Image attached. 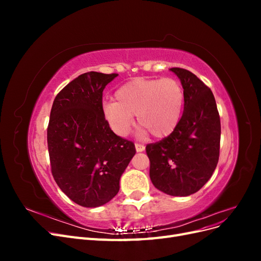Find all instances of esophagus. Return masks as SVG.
I'll return each mask as SVG.
<instances>
[{"instance_id":"esophagus-1","label":"esophagus","mask_w":261,"mask_h":261,"mask_svg":"<svg viewBox=\"0 0 261 261\" xmlns=\"http://www.w3.org/2000/svg\"><path fill=\"white\" fill-rule=\"evenodd\" d=\"M135 148H136V151L137 152H143L145 150V146L144 145H140V144H135Z\"/></svg>"}]
</instances>
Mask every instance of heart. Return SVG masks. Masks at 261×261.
I'll use <instances>...</instances> for the list:
<instances>
[{
    "instance_id": "b5f03b06",
    "label": "heart",
    "mask_w": 261,
    "mask_h": 261,
    "mask_svg": "<svg viewBox=\"0 0 261 261\" xmlns=\"http://www.w3.org/2000/svg\"><path fill=\"white\" fill-rule=\"evenodd\" d=\"M115 99L116 102H105L102 115L117 136L128 135L136 115L141 135L149 132L155 138H163L178 125L185 94L180 83L174 78H139L123 85L115 92Z\"/></svg>"
}]
</instances>
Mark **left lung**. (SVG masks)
Instances as JSON below:
<instances>
[{
	"label": "left lung",
	"instance_id": "8db88e82",
	"mask_svg": "<svg viewBox=\"0 0 261 261\" xmlns=\"http://www.w3.org/2000/svg\"><path fill=\"white\" fill-rule=\"evenodd\" d=\"M184 89V112L172 134L146 152L150 160V179L170 196H189L198 192L215 172L219 161L221 124L210 88L184 68H170Z\"/></svg>",
	"mask_w": 261,
	"mask_h": 261
}]
</instances>
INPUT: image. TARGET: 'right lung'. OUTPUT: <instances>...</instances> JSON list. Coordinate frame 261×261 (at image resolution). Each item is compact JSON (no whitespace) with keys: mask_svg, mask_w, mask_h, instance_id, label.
Wrapping results in <instances>:
<instances>
[{"mask_svg":"<svg viewBox=\"0 0 261 261\" xmlns=\"http://www.w3.org/2000/svg\"><path fill=\"white\" fill-rule=\"evenodd\" d=\"M117 74L88 72L53 101L48 126L52 175L69 199L100 207L120 191V179L135 145L115 135L102 115V92Z\"/></svg>","mask_w":261,"mask_h":261,"instance_id":"1","label":"right lung"}]
</instances>
